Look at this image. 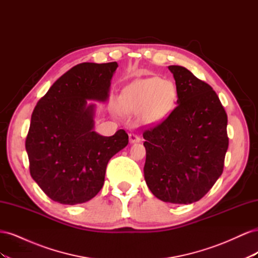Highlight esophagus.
Wrapping results in <instances>:
<instances>
[{"label": "esophagus", "mask_w": 258, "mask_h": 258, "mask_svg": "<svg viewBox=\"0 0 258 258\" xmlns=\"http://www.w3.org/2000/svg\"><path fill=\"white\" fill-rule=\"evenodd\" d=\"M129 141L130 143H137L141 141V138H140L135 132H130L129 134Z\"/></svg>", "instance_id": "obj_1"}]
</instances>
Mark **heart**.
Segmentation results:
<instances>
[{"instance_id": "b5f03b06", "label": "heart", "mask_w": 258, "mask_h": 258, "mask_svg": "<svg viewBox=\"0 0 258 258\" xmlns=\"http://www.w3.org/2000/svg\"><path fill=\"white\" fill-rule=\"evenodd\" d=\"M176 98L174 85L158 77L138 80L124 87L118 107L124 114H139L146 122H156L172 108Z\"/></svg>"}]
</instances>
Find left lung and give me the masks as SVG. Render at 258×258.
Listing matches in <instances>:
<instances>
[{"label": "left lung", "mask_w": 258, "mask_h": 258, "mask_svg": "<svg viewBox=\"0 0 258 258\" xmlns=\"http://www.w3.org/2000/svg\"><path fill=\"white\" fill-rule=\"evenodd\" d=\"M177 105L143 132L144 177L155 197L171 204L200 200L223 173L229 139L227 114L209 84L184 67L170 66Z\"/></svg>", "instance_id": "obj_1"}]
</instances>
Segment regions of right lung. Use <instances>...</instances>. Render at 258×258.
<instances>
[{
    "instance_id": "right-lung-1",
    "label": "right lung",
    "mask_w": 258,
    "mask_h": 258,
    "mask_svg": "<svg viewBox=\"0 0 258 258\" xmlns=\"http://www.w3.org/2000/svg\"><path fill=\"white\" fill-rule=\"evenodd\" d=\"M117 62H84L58 79L34 107L26 139L30 174L47 196L62 205L92 199L104 184L107 162L129 140L93 131L87 100L106 101Z\"/></svg>"
}]
</instances>
